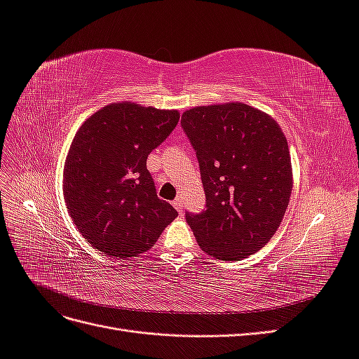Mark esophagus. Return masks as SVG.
I'll list each match as a JSON object with an SVG mask.
<instances>
[{
	"mask_svg": "<svg viewBox=\"0 0 359 359\" xmlns=\"http://www.w3.org/2000/svg\"><path fill=\"white\" fill-rule=\"evenodd\" d=\"M172 205L175 206V210H177L178 212H182V210H184V205H182V201H181L180 198H177L175 201H173V202H172Z\"/></svg>",
	"mask_w": 359,
	"mask_h": 359,
	"instance_id": "esophagus-1",
	"label": "esophagus"
}]
</instances>
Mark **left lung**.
<instances>
[{
	"instance_id": "1",
	"label": "left lung",
	"mask_w": 359,
	"mask_h": 359,
	"mask_svg": "<svg viewBox=\"0 0 359 359\" xmlns=\"http://www.w3.org/2000/svg\"><path fill=\"white\" fill-rule=\"evenodd\" d=\"M196 153L206 210L186 214L203 252L240 260L262 248L292 193L287 140L265 112L244 103L199 106L181 116Z\"/></svg>"
}]
</instances>
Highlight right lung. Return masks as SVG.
I'll return each instance as SVG.
<instances>
[{"instance_id": "1", "label": "right lung", "mask_w": 359, "mask_h": 359, "mask_svg": "<svg viewBox=\"0 0 359 359\" xmlns=\"http://www.w3.org/2000/svg\"><path fill=\"white\" fill-rule=\"evenodd\" d=\"M178 119V111L126 102L104 106L78 130L64 165V199L97 250L124 259L147 252L178 215L158 199L147 169Z\"/></svg>"}]
</instances>
